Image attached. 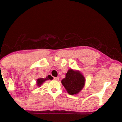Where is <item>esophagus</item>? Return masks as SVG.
<instances>
[{"label": "esophagus", "instance_id": "obj_1", "mask_svg": "<svg viewBox=\"0 0 122 122\" xmlns=\"http://www.w3.org/2000/svg\"><path fill=\"white\" fill-rule=\"evenodd\" d=\"M54 80H56V81H58V80H59V77H54Z\"/></svg>", "mask_w": 122, "mask_h": 122}]
</instances>
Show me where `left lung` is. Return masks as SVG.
<instances>
[{"mask_svg":"<svg viewBox=\"0 0 122 122\" xmlns=\"http://www.w3.org/2000/svg\"><path fill=\"white\" fill-rule=\"evenodd\" d=\"M61 83L70 95H74L78 93L83 89L85 79L80 72L69 69Z\"/></svg>","mask_w":122,"mask_h":122,"instance_id":"obj_1","label":"left lung"}]
</instances>
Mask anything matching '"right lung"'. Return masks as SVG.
<instances>
[{
  "instance_id": "obj_1",
  "label": "right lung",
  "mask_w": 122,
  "mask_h": 122,
  "mask_svg": "<svg viewBox=\"0 0 122 122\" xmlns=\"http://www.w3.org/2000/svg\"><path fill=\"white\" fill-rule=\"evenodd\" d=\"M53 77H51V78L49 77V76H48V77H46L45 78H38V80H37V86H40L43 83V82H44L45 81H46V80H52L53 79Z\"/></svg>"
}]
</instances>
